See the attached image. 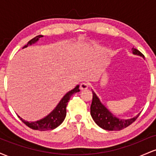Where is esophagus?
I'll return each instance as SVG.
<instances>
[{"label": "esophagus", "mask_w": 156, "mask_h": 156, "mask_svg": "<svg viewBox=\"0 0 156 156\" xmlns=\"http://www.w3.org/2000/svg\"><path fill=\"white\" fill-rule=\"evenodd\" d=\"M89 87V84L87 83H81L80 85V90H85Z\"/></svg>", "instance_id": "obj_1"}]
</instances>
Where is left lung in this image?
<instances>
[{"instance_id":"obj_1","label":"left lung","mask_w":156,"mask_h":156,"mask_svg":"<svg viewBox=\"0 0 156 156\" xmlns=\"http://www.w3.org/2000/svg\"><path fill=\"white\" fill-rule=\"evenodd\" d=\"M133 53L135 55L144 57V55L136 48H132ZM92 102L90 107V114L93 120L99 127L107 130H120L124 129L135 122L139 115L131 119H121L114 115L101 103L96 94L92 92Z\"/></svg>"}]
</instances>
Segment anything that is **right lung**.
I'll return each mask as SVG.
<instances>
[{
	"label": "right lung",
	"mask_w": 156,
	"mask_h": 156,
	"mask_svg": "<svg viewBox=\"0 0 156 156\" xmlns=\"http://www.w3.org/2000/svg\"><path fill=\"white\" fill-rule=\"evenodd\" d=\"M42 37H43V36L42 35H39L35 37L34 39H31V40L28 42V44L23 47V48H27L28 45H31V44L37 42V41L39 40V39ZM78 92H80L79 85H77L74 89H72L71 91H69V92H68L67 94L62 98V99L61 100L59 103H58V104L57 105V106L55 107V108L53 109L48 116H46L45 117L40 119V120H37L35 122H27L25 121L24 119H23L22 118L19 117V116L18 117L20 119V120L22 121L24 124H26L27 126L29 127L30 128H31V129L33 130H37L43 131V130L55 129V128L59 126V125L63 122L64 119H65L66 114H67V109L66 108H67L68 102H69V99H70V97L72 96L73 94Z\"/></svg>",
	"instance_id": "obj_1"
}]
</instances>
